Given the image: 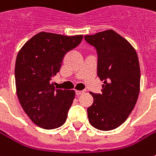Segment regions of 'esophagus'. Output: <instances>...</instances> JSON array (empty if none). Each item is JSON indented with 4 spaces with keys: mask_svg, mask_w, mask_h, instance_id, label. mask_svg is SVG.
<instances>
[{
    "mask_svg": "<svg viewBox=\"0 0 156 156\" xmlns=\"http://www.w3.org/2000/svg\"><path fill=\"white\" fill-rule=\"evenodd\" d=\"M85 91H76V94L78 95V96H79V95H81V94H83Z\"/></svg>",
    "mask_w": 156,
    "mask_h": 156,
    "instance_id": "obj_1",
    "label": "esophagus"
}]
</instances>
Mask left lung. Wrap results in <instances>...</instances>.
Masks as SVG:
<instances>
[{
  "label": "left lung",
  "mask_w": 156,
  "mask_h": 156,
  "mask_svg": "<svg viewBox=\"0 0 156 156\" xmlns=\"http://www.w3.org/2000/svg\"><path fill=\"white\" fill-rule=\"evenodd\" d=\"M98 54V76L104 81L101 93L90 92L92 105L87 108L91 125L102 131L117 128L133 111L140 92V71L135 50L115 31L85 36Z\"/></svg>",
  "instance_id": "left-lung-1"
}]
</instances>
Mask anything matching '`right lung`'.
I'll list each match as a JSON object with an SVG mask.
<instances>
[{
  "label": "right lung",
  "mask_w": 156,
  "mask_h": 156,
  "mask_svg": "<svg viewBox=\"0 0 156 156\" xmlns=\"http://www.w3.org/2000/svg\"><path fill=\"white\" fill-rule=\"evenodd\" d=\"M82 39V35L66 37L40 32L17 54V97L24 112L40 127L58 128L67 119L75 91L55 89L51 79L60 71L65 54L76 48Z\"/></svg>",
  "instance_id": "1"
}]
</instances>
